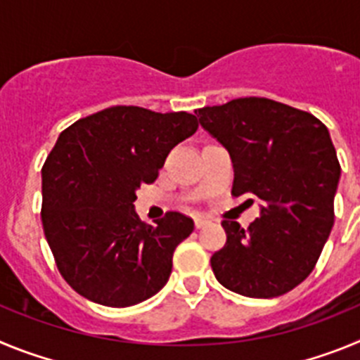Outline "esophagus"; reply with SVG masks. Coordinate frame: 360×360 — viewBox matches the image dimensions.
I'll return each mask as SVG.
<instances>
[{
	"instance_id": "obj_1",
	"label": "esophagus",
	"mask_w": 360,
	"mask_h": 360,
	"mask_svg": "<svg viewBox=\"0 0 360 360\" xmlns=\"http://www.w3.org/2000/svg\"><path fill=\"white\" fill-rule=\"evenodd\" d=\"M209 224V219H205V218H202V216H196L195 218V225H196V229H203L205 227V225Z\"/></svg>"
}]
</instances>
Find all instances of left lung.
Listing matches in <instances>:
<instances>
[{
    "label": "left lung",
    "instance_id": "8db88e82",
    "mask_svg": "<svg viewBox=\"0 0 360 360\" xmlns=\"http://www.w3.org/2000/svg\"><path fill=\"white\" fill-rule=\"evenodd\" d=\"M195 113L231 155L232 195H254L262 203L247 231L221 221L227 243L211 257L216 279L247 297L287 294L314 270L332 231L341 165L328 128L311 113L265 97Z\"/></svg>",
    "mask_w": 360,
    "mask_h": 360
}]
</instances>
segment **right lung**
<instances>
[{
	"label": "right lung",
	"mask_w": 360,
	"mask_h": 360,
	"mask_svg": "<svg viewBox=\"0 0 360 360\" xmlns=\"http://www.w3.org/2000/svg\"><path fill=\"white\" fill-rule=\"evenodd\" d=\"M196 129L186 111L113 106L59 135L41 171V219L57 269L82 297L124 308L164 288L174 249L195 224L182 212L144 224L133 202Z\"/></svg>",
	"instance_id": "add662e5"
}]
</instances>
